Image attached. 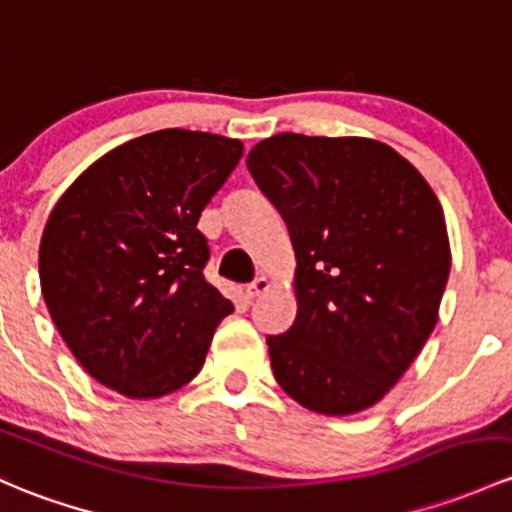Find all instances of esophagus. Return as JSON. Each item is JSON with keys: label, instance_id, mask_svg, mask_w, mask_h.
I'll return each mask as SVG.
<instances>
[{"label": "esophagus", "instance_id": "1", "mask_svg": "<svg viewBox=\"0 0 512 512\" xmlns=\"http://www.w3.org/2000/svg\"><path fill=\"white\" fill-rule=\"evenodd\" d=\"M267 289H270V279H267V277H257L255 282H250L245 287V297L247 299H255V297H260L262 292H267Z\"/></svg>", "mask_w": 512, "mask_h": 512}]
</instances>
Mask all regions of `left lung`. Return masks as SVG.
Listing matches in <instances>:
<instances>
[{
    "mask_svg": "<svg viewBox=\"0 0 512 512\" xmlns=\"http://www.w3.org/2000/svg\"><path fill=\"white\" fill-rule=\"evenodd\" d=\"M247 169L297 252V319L267 336L274 378L311 412L368 410L437 326L451 267L437 196L410 161L365 137L274 134Z\"/></svg>",
    "mask_w": 512,
    "mask_h": 512,
    "instance_id": "1",
    "label": "left lung"
}]
</instances>
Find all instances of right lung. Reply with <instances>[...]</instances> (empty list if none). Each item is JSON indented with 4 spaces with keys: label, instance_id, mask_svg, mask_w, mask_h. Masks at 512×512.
<instances>
[{
    "label": "right lung",
    "instance_id": "add662e5",
    "mask_svg": "<svg viewBox=\"0 0 512 512\" xmlns=\"http://www.w3.org/2000/svg\"><path fill=\"white\" fill-rule=\"evenodd\" d=\"M242 157L240 139L159 129L83 171L39 247L48 314L98 383L169 395L203 368L233 304L206 282L198 218Z\"/></svg>",
    "mask_w": 512,
    "mask_h": 512
}]
</instances>
